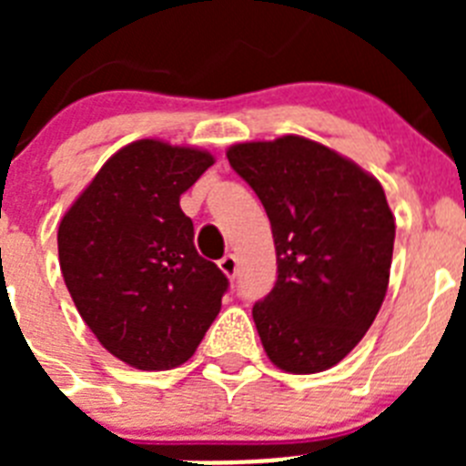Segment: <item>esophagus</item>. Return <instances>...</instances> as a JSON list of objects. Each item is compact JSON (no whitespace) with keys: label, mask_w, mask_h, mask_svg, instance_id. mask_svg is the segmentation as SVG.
Segmentation results:
<instances>
[{"label":"esophagus","mask_w":466,"mask_h":466,"mask_svg":"<svg viewBox=\"0 0 466 466\" xmlns=\"http://www.w3.org/2000/svg\"><path fill=\"white\" fill-rule=\"evenodd\" d=\"M219 268L224 270V275H228L230 279L236 278V273H238V258H236V254H226V257L219 261Z\"/></svg>","instance_id":"34e87169"}]
</instances>
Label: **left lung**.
I'll return each mask as SVG.
<instances>
[{
    "instance_id": "left-lung-1",
    "label": "left lung",
    "mask_w": 466,
    "mask_h": 466,
    "mask_svg": "<svg viewBox=\"0 0 466 466\" xmlns=\"http://www.w3.org/2000/svg\"><path fill=\"white\" fill-rule=\"evenodd\" d=\"M228 163L270 219L278 282L252 317L287 373H319L364 339L390 282L394 217L380 182L312 139L233 144Z\"/></svg>"
}]
</instances>
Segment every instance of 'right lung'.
Segmentation results:
<instances>
[{"mask_svg": "<svg viewBox=\"0 0 466 466\" xmlns=\"http://www.w3.org/2000/svg\"><path fill=\"white\" fill-rule=\"evenodd\" d=\"M214 156L137 139L106 160L65 212L57 257L74 306L95 339L142 371L196 352L228 279L196 252L179 196Z\"/></svg>", "mask_w": 466, "mask_h": 466, "instance_id": "1", "label": "right lung"}]
</instances>
